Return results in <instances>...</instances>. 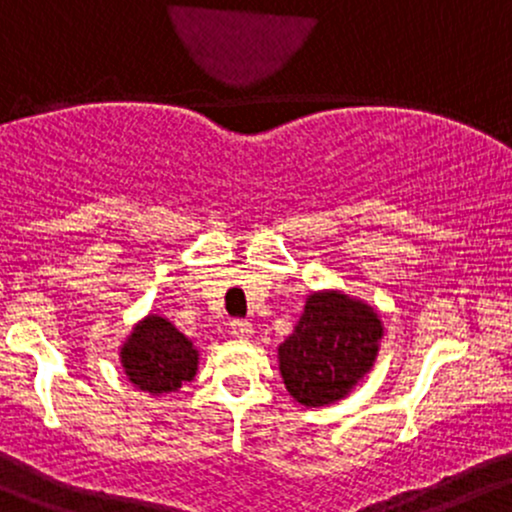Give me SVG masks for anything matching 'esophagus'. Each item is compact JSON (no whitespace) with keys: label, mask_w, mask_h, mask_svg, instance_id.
Here are the masks:
<instances>
[{"label":"esophagus","mask_w":512,"mask_h":512,"mask_svg":"<svg viewBox=\"0 0 512 512\" xmlns=\"http://www.w3.org/2000/svg\"><path fill=\"white\" fill-rule=\"evenodd\" d=\"M230 335L247 340L252 335V325L247 320H230Z\"/></svg>","instance_id":"34e87169"}]
</instances>
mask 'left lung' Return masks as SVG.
I'll return each mask as SVG.
<instances>
[{
  "label": "left lung",
  "instance_id": "obj_1",
  "mask_svg": "<svg viewBox=\"0 0 512 512\" xmlns=\"http://www.w3.org/2000/svg\"><path fill=\"white\" fill-rule=\"evenodd\" d=\"M381 320L367 303L340 291L311 294L294 333L279 345V372L301 406L340 401L374 367Z\"/></svg>",
  "mask_w": 512,
  "mask_h": 512
}]
</instances>
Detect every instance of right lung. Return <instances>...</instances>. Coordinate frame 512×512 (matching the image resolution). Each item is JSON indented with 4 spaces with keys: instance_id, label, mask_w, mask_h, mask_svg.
<instances>
[{
    "instance_id": "1",
    "label": "right lung",
    "mask_w": 512,
    "mask_h": 512,
    "mask_svg": "<svg viewBox=\"0 0 512 512\" xmlns=\"http://www.w3.org/2000/svg\"><path fill=\"white\" fill-rule=\"evenodd\" d=\"M121 364L133 386L157 396L182 389L184 381L194 379L199 352L170 320L148 316L123 342Z\"/></svg>"
}]
</instances>
